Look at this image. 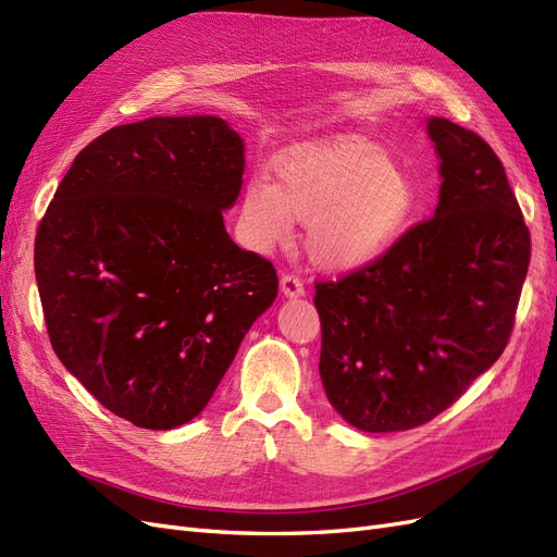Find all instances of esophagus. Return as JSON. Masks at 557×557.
<instances>
[{"instance_id": "obj_1", "label": "esophagus", "mask_w": 557, "mask_h": 557, "mask_svg": "<svg viewBox=\"0 0 557 557\" xmlns=\"http://www.w3.org/2000/svg\"><path fill=\"white\" fill-rule=\"evenodd\" d=\"M281 293L285 297H301V295H305V283H301L293 274H283L281 276Z\"/></svg>"}]
</instances>
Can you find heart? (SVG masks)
Listing matches in <instances>:
<instances>
[{"label": "heart", "instance_id": "obj_1", "mask_svg": "<svg viewBox=\"0 0 557 557\" xmlns=\"http://www.w3.org/2000/svg\"><path fill=\"white\" fill-rule=\"evenodd\" d=\"M276 185L246 183L239 227L246 242L269 250L293 237L295 221L307 225L309 260L327 274H356L372 267L409 230L418 197L395 158L374 141L334 137L283 153Z\"/></svg>", "mask_w": 557, "mask_h": 557}]
</instances>
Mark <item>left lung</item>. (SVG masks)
<instances>
[{"label":"left lung","instance_id":"1","mask_svg":"<svg viewBox=\"0 0 557 557\" xmlns=\"http://www.w3.org/2000/svg\"><path fill=\"white\" fill-rule=\"evenodd\" d=\"M440 201L372 267L318 283L320 381L362 432L428 423L495 364L509 342L530 232L499 158L479 134L428 117Z\"/></svg>","mask_w":557,"mask_h":557}]
</instances>
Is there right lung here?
Returning <instances> with one entry per match:
<instances>
[{
    "label": "right lung",
    "mask_w": 557,
    "mask_h": 557,
    "mask_svg": "<svg viewBox=\"0 0 557 557\" xmlns=\"http://www.w3.org/2000/svg\"><path fill=\"white\" fill-rule=\"evenodd\" d=\"M244 139L218 115L117 125L81 150L35 244L50 344L66 372L146 430L190 423L250 325L272 262L230 239Z\"/></svg>",
    "instance_id": "add662e5"
}]
</instances>
